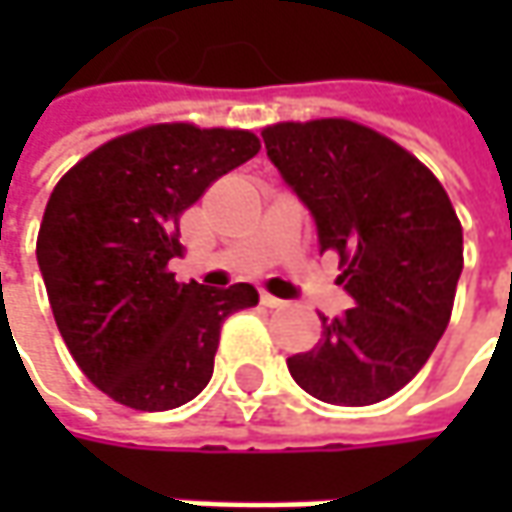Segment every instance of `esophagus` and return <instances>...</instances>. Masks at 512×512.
<instances>
[{"label": "esophagus", "mask_w": 512, "mask_h": 512, "mask_svg": "<svg viewBox=\"0 0 512 512\" xmlns=\"http://www.w3.org/2000/svg\"><path fill=\"white\" fill-rule=\"evenodd\" d=\"M262 305L265 307H285V299H279V296H270V293H262Z\"/></svg>", "instance_id": "34e87169"}]
</instances>
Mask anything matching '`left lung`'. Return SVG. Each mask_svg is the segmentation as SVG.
I'll return each mask as SVG.
<instances>
[{"instance_id":"8db88e82","label":"left lung","mask_w":512,"mask_h":512,"mask_svg":"<svg viewBox=\"0 0 512 512\" xmlns=\"http://www.w3.org/2000/svg\"><path fill=\"white\" fill-rule=\"evenodd\" d=\"M267 159L336 250L353 307L322 319L313 350L287 359L319 402L362 407L393 396L430 359L462 276V225L416 156L347 119L262 130Z\"/></svg>"}]
</instances>
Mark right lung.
Segmentation results:
<instances>
[{"label":"right lung","mask_w":512,"mask_h":512,"mask_svg":"<svg viewBox=\"0 0 512 512\" xmlns=\"http://www.w3.org/2000/svg\"><path fill=\"white\" fill-rule=\"evenodd\" d=\"M250 130L153 125L96 148L50 193L36 262L70 356L113 402L173 410L213 376L219 330L259 302L239 282H176L179 216L259 153Z\"/></svg>","instance_id":"obj_1"}]
</instances>
